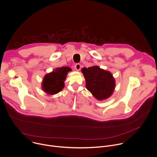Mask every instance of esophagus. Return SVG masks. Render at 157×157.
I'll list each match as a JSON object with an SVG mask.
<instances>
[{"instance_id": "obj_1", "label": "esophagus", "mask_w": 157, "mask_h": 157, "mask_svg": "<svg viewBox=\"0 0 157 157\" xmlns=\"http://www.w3.org/2000/svg\"><path fill=\"white\" fill-rule=\"evenodd\" d=\"M75 68L77 71H79L81 69V65L79 63H76L75 66Z\"/></svg>"}]
</instances>
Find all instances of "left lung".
Masks as SVG:
<instances>
[{
    "mask_svg": "<svg viewBox=\"0 0 157 157\" xmlns=\"http://www.w3.org/2000/svg\"><path fill=\"white\" fill-rule=\"evenodd\" d=\"M81 71L86 79L87 89L97 100H106L112 95L116 82L111 72L98 66L84 67Z\"/></svg>",
    "mask_w": 157,
    "mask_h": 157,
    "instance_id": "8db88e82",
    "label": "left lung"
}]
</instances>
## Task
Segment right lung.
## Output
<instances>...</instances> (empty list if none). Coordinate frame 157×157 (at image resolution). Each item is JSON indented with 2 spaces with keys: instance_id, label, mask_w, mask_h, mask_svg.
<instances>
[{
  "instance_id": "obj_1",
  "label": "right lung",
  "mask_w": 157,
  "mask_h": 157,
  "mask_svg": "<svg viewBox=\"0 0 157 157\" xmlns=\"http://www.w3.org/2000/svg\"><path fill=\"white\" fill-rule=\"evenodd\" d=\"M71 71L68 67L57 68L46 75L42 82V89L48 95H54L60 92L64 87V81L68 72Z\"/></svg>"
}]
</instances>
